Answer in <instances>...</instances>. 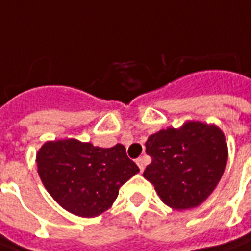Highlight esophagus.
<instances>
[{
  "mask_svg": "<svg viewBox=\"0 0 251 251\" xmlns=\"http://www.w3.org/2000/svg\"><path fill=\"white\" fill-rule=\"evenodd\" d=\"M137 162V164H138L139 170H141V172L145 170V164H146V159H145V156H141V158H138V159L135 160Z\"/></svg>",
  "mask_w": 251,
  "mask_h": 251,
  "instance_id": "1",
  "label": "esophagus"
}]
</instances>
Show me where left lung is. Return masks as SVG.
I'll list each match as a JSON object with an SVG mask.
<instances>
[{
	"mask_svg": "<svg viewBox=\"0 0 251 251\" xmlns=\"http://www.w3.org/2000/svg\"><path fill=\"white\" fill-rule=\"evenodd\" d=\"M151 163L143 176L172 209L187 210L204 202L215 191L227 162L225 135L216 125L187 121L146 141Z\"/></svg>",
	"mask_w": 251,
	"mask_h": 251,
	"instance_id": "8db88e82",
	"label": "left lung"
}]
</instances>
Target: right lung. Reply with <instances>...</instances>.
<instances>
[{"mask_svg": "<svg viewBox=\"0 0 251 251\" xmlns=\"http://www.w3.org/2000/svg\"><path fill=\"white\" fill-rule=\"evenodd\" d=\"M36 166L53 200L80 217L108 210L120 187L139 172L121 143L102 149L72 138L46 142L36 152Z\"/></svg>", "mask_w": 251, "mask_h": 251, "instance_id": "1", "label": "right lung"}]
</instances>
